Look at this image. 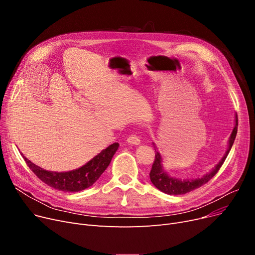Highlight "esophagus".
Instances as JSON below:
<instances>
[{
    "label": "esophagus",
    "instance_id": "esophagus-1",
    "mask_svg": "<svg viewBox=\"0 0 255 255\" xmlns=\"http://www.w3.org/2000/svg\"><path fill=\"white\" fill-rule=\"evenodd\" d=\"M128 143L129 144H132V145H139L140 144V139L138 136L136 135H130L128 138Z\"/></svg>",
    "mask_w": 255,
    "mask_h": 255
}]
</instances>
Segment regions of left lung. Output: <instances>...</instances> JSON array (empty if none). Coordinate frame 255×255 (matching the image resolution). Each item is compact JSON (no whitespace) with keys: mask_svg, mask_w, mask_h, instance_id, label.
Masks as SVG:
<instances>
[{"mask_svg":"<svg viewBox=\"0 0 255 255\" xmlns=\"http://www.w3.org/2000/svg\"><path fill=\"white\" fill-rule=\"evenodd\" d=\"M237 132H238V116L236 115V125L233 129L232 135H230L229 140H228V148H227L224 156L221 159V161L215 166V168L210 173L203 175L200 178H195V179H191V180L190 179L181 180V179H178L175 177L169 176L163 169L161 153L155 148L154 149L155 157H154V161H153L151 170L149 173L151 183L153 184V186L156 189H159L160 191H162L166 194H169V195H183V194L191 192L193 190H195V189L203 186L204 184H207L208 181L210 179H212L216 175V173L219 171V169L223 165L230 149H232V147H233V144L235 142Z\"/></svg>","mask_w":255,"mask_h":255,"instance_id":"obj_1","label":"left lung"}]
</instances>
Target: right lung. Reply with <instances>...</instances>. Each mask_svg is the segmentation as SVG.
Masks as SVG:
<instances>
[{
	"label": "right lung",
	"mask_w": 255,
	"mask_h": 255,
	"mask_svg": "<svg viewBox=\"0 0 255 255\" xmlns=\"http://www.w3.org/2000/svg\"><path fill=\"white\" fill-rule=\"evenodd\" d=\"M118 146V143L111 144L110 146L102 150L98 155H95L87 164L68 172H53L44 170V169L29 161L25 155L22 156L34 174L47 186L59 191L80 192L91 187L100 178L110 164Z\"/></svg>",
	"instance_id": "add662e5"
}]
</instances>
